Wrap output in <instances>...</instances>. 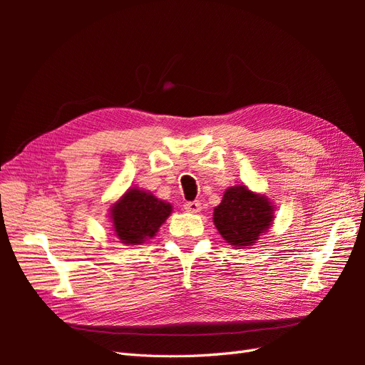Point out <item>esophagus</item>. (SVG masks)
Masks as SVG:
<instances>
[{
	"mask_svg": "<svg viewBox=\"0 0 365 365\" xmlns=\"http://www.w3.org/2000/svg\"><path fill=\"white\" fill-rule=\"evenodd\" d=\"M184 208H185V212H189V213H200L202 207H201L200 201H190V202L184 204Z\"/></svg>",
	"mask_w": 365,
	"mask_h": 365,
	"instance_id": "34e87169",
	"label": "esophagus"
}]
</instances>
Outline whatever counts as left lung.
Instances as JSON below:
<instances>
[{"instance_id": "8db88e82", "label": "left lung", "mask_w": 365, "mask_h": 365, "mask_svg": "<svg viewBox=\"0 0 365 365\" xmlns=\"http://www.w3.org/2000/svg\"><path fill=\"white\" fill-rule=\"evenodd\" d=\"M274 220V207L264 195L251 192L245 185L225 190L222 201L215 208L213 222L219 235L230 245L248 248L267 233Z\"/></svg>"}]
</instances>
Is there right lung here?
Listing matches in <instances>:
<instances>
[{
	"label": "right lung",
	"instance_id": "obj_1",
	"mask_svg": "<svg viewBox=\"0 0 365 365\" xmlns=\"http://www.w3.org/2000/svg\"><path fill=\"white\" fill-rule=\"evenodd\" d=\"M111 222L117 239L125 245H141L157 235L172 213V205L158 200L150 192L130 187L113 204Z\"/></svg>",
	"mask_w": 365,
	"mask_h": 365
}]
</instances>
